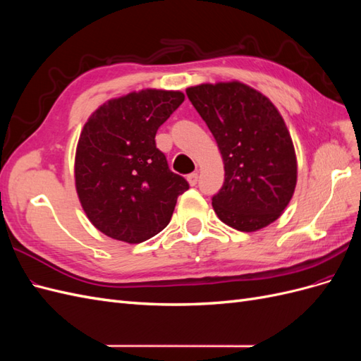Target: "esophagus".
Masks as SVG:
<instances>
[{
    "label": "esophagus",
    "instance_id": "obj_1",
    "mask_svg": "<svg viewBox=\"0 0 361 361\" xmlns=\"http://www.w3.org/2000/svg\"><path fill=\"white\" fill-rule=\"evenodd\" d=\"M187 180H188V183L191 185V187H194V185H197V180H199V174L197 173H191V174H188L187 176Z\"/></svg>",
    "mask_w": 361,
    "mask_h": 361
}]
</instances>
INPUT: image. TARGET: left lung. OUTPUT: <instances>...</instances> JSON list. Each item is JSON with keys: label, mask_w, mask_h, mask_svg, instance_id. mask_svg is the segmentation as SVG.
I'll use <instances>...</instances> for the list:
<instances>
[{"label": "left lung", "mask_w": 361, "mask_h": 361, "mask_svg": "<svg viewBox=\"0 0 361 361\" xmlns=\"http://www.w3.org/2000/svg\"><path fill=\"white\" fill-rule=\"evenodd\" d=\"M188 99L212 133L224 164L212 197L220 220L241 232L274 223L297 187V155L288 126L265 94L239 81L199 84Z\"/></svg>", "instance_id": "obj_1"}]
</instances>
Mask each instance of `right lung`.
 Instances as JSON below:
<instances>
[{
  "label": "right lung",
  "instance_id": "right-lung-1",
  "mask_svg": "<svg viewBox=\"0 0 361 361\" xmlns=\"http://www.w3.org/2000/svg\"><path fill=\"white\" fill-rule=\"evenodd\" d=\"M183 99L178 90L145 89L106 101L87 118L76 145L75 188L104 235L140 244L170 223L190 185L169 169L155 135Z\"/></svg>",
  "mask_w": 361,
  "mask_h": 361
}]
</instances>
